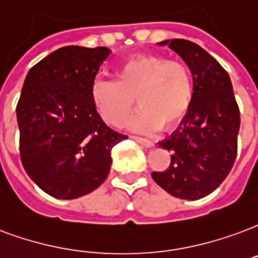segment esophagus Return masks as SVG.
<instances>
[{
  "instance_id": "obj_1",
  "label": "esophagus",
  "mask_w": 258,
  "mask_h": 258,
  "mask_svg": "<svg viewBox=\"0 0 258 258\" xmlns=\"http://www.w3.org/2000/svg\"><path fill=\"white\" fill-rule=\"evenodd\" d=\"M133 139L134 141H137L138 144L144 145L145 148H153L154 144L150 141V139H145V138H141V137H133Z\"/></svg>"
}]
</instances>
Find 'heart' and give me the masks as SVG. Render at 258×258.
<instances>
[{"label": "heart", "instance_id": "1", "mask_svg": "<svg viewBox=\"0 0 258 258\" xmlns=\"http://www.w3.org/2000/svg\"><path fill=\"white\" fill-rule=\"evenodd\" d=\"M113 81L97 79L91 101L105 123L121 127L135 108L130 127L138 133L171 130L187 117L194 101V81L187 64L157 54H135L114 71Z\"/></svg>", "mask_w": 258, "mask_h": 258}]
</instances>
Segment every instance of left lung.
<instances>
[{
  "mask_svg": "<svg viewBox=\"0 0 258 258\" xmlns=\"http://www.w3.org/2000/svg\"><path fill=\"white\" fill-rule=\"evenodd\" d=\"M158 45H168L187 64L194 101L176 131L158 144L171 152V163L167 169L152 172V177L173 197L200 200L215 191L234 165L239 108L227 71L207 50L186 39Z\"/></svg>",
  "mask_w": 258,
  "mask_h": 258,
  "instance_id": "8db88e82",
  "label": "left lung"
}]
</instances>
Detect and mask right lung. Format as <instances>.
Here are the masks:
<instances>
[{"mask_svg": "<svg viewBox=\"0 0 258 258\" xmlns=\"http://www.w3.org/2000/svg\"><path fill=\"white\" fill-rule=\"evenodd\" d=\"M108 47L66 46L28 71L16 113L20 157L49 196L74 200L101 186L110 152L127 135L109 128L91 101V85Z\"/></svg>", "mask_w": 258, "mask_h": 258, "instance_id": "right-lung-1", "label": "right lung"}]
</instances>
